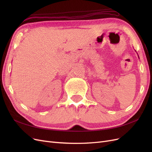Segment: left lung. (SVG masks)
<instances>
[{"label": "left lung", "mask_w": 152, "mask_h": 152, "mask_svg": "<svg viewBox=\"0 0 152 152\" xmlns=\"http://www.w3.org/2000/svg\"><path fill=\"white\" fill-rule=\"evenodd\" d=\"M138 58H139V56H138Z\"/></svg>", "instance_id": "1"}]
</instances>
